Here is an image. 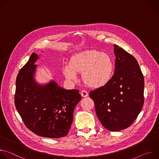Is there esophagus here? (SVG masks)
Segmentation results:
<instances>
[{
  "label": "esophagus",
  "instance_id": "1",
  "mask_svg": "<svg viewBox=\"0 0 159 159\" xmlns=\"http://www.w3.org/2000/svg\"><path fill=\"white\" fill-rule=\"evenodd\" d=\"M80 94L84 98H85V97L88 96V93L86 91V90H82L81 93H80Z\"/></svg>",
  "mask_w": 159,
  "mask_h": 159
}]
</instances>
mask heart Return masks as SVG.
<instances>
[{"label": "heart", "mask_w": 159, "mask_h": 159, "mask_svg": "<svg viewBox=\"0 0 159 159\" xmlns=\"http://www.w3.org/2000/svg\"><path fill=\"white\" fill-rule=\"evenodd\" d=\"M114 70V62L110 55L95 50L75 54L69 64H66L63 68L66 79L75 81L77 74L82 73L84 83L94 89L106 86L112 79Z\"/></svg>", "instance_id": "obj_1"}]
</instances>
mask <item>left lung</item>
<instances>
[{
  "mask_svg": "<svg viewBox=\"0 0 159 159\" xmlns=\"http://www.w3.org/2000/svg\"><path fill=\"white\" fill-rule=\"evenodd\" d=\"M115 69L104 87L90 91L96 115L102 125L111 131L129 127L137 119L144 102V77L137 60L114 44Z\"/></svg>",
  "mask_w": 159,
  "mask_h": 159,
  "instance_id": "1",
  "label": "left lung"
}]
</instances>
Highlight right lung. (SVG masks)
I'll use <instances>...</instances> for the list:
<instances>
[{
  "instance_id": "add662e5",
  "label": "right lung",
  "mask_w": 159,
  "mask_h": 159,
  "mask_svg": "<svg viewBox=\"0 0 159 159\" xmlns=\"http://www.w3.org/2000/svg\"><path fill=\"white\" fill-rule=\"evenodd\" d=\"M32 53L16 78L14 103L26 126L40 137L59 139L69 133L73 113L81 96L77 89L66 90L52 80L41 85L34 80L36 61Z\"/></svg>"
}]
</instances>
